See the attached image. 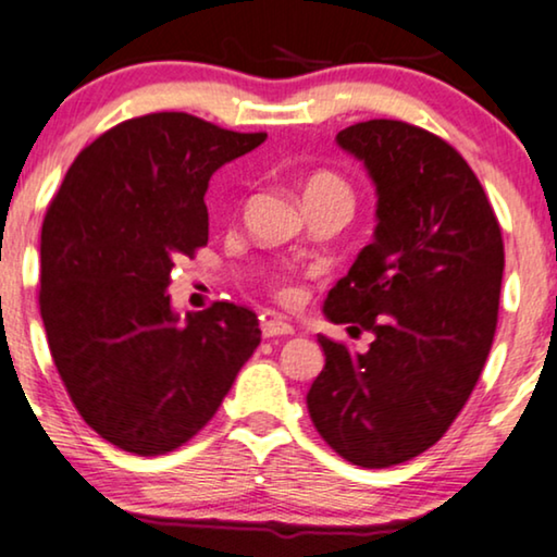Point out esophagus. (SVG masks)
Masks as SVG:
<instances>
[{
    "label": "esophagus",
    "mask_w": 557,
    "mask_h": 557,
    "mask_svg": "<svg viewBox=\"0 0 557 557\" xmlns=\"http://www.w3.org/2000/svg\"><path fill=\"white\" fill-rule=\"evenodd\" d=\"M262 335L264 338H277V335H293L295 333V327L287 323V320H282V318H268V320H262Z\"/></svg>",
    "instance_id": "obj_1"
}]
</instances>
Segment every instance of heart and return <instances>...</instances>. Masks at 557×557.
Returning a JSON list of instances; mask_svg holds the SVG:
<instances>
[{
  "label": "heart",
  "instance_id": "obj_1",
  "mask_svg": "<svg viewBox=\"0 0 557 557\" xmlns=\"http://www.w3.org/2000/svg\"><path fill=\"white\" fill-rule=\"evenodd\" d=\"M323 194H346V197H350V186L346 178L335 174V171H315V174L305 182V199L323 197ZM270 285L275 289L280 300L285 302L297 300V285L287 272H275V275L270 277Z\"/></svg>",
  "mask_w": 557,
  "mask_h": 557
}]
</instances>
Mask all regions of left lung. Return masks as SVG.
<instances>
[{
    "instance_id": "1",
    "label": "left lung",
    "mask_w": 557,
    "mask_h": 557,
    "mask_svg": "<svg viewBox=\"0 0 557 557\" xmlns=\"http://www.w3.org/2000/svg\"><path fill=\"white\" fill-rule=\"evenodd\" d=\"M338 144L373 178L379 226L325 315L373 343L350 354L318 335L325 368L308 411L343 459L381 469L434 446L472 396L497 331L505 245L480 178L444 138L375 119Z\"/></svg>"
}]
</instances>
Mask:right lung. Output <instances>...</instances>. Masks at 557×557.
<instances>
[{
	"instance_id": "obj_1",
	"label": "right lung",
	"mask_w": 557,
	"mask_h": 557,
	"mask_svg": "<svg viewBox=\"0 0 557 557\" xmlns=\"http://www.w3.org/2000/svg\"><path fill=\"white\" fill-rule=\"evenodd\" d=\"M268 133L189 113L123 121L85 146L42 222L40 315L85 424L156 457L197 436L260 346L245 305L211 302L178 323L169 280L209 242V178Z\"/></svg>"
}]
</instances>
